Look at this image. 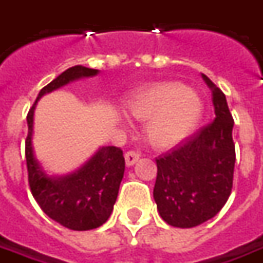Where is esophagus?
Listing matches in <instances>:
<instances>
[{
	"mask_svg": "<svg viewBox=\"0 0 263 263\" xmlns=\"http://www.w3.org/2000/svg\"><path fill=\"white\" fill-rule=\"evenodd\" d=\"M141 158V155L135 152V151H129L125 154V163L126 166H134L138 162V159Z\"/></svg>",
	"mask_w": 263,
	"mask_h": 263,
	"instance_id": "esophagus-1",
	"label": "esophagus"
}]
</instances>
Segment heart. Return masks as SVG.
I'll list each match as a JSON object with an SVG mask.
<instances>
[{"instance_id": "heart-1", "label": "heart", "mask_w": 263, "mask_h": 263, "mask_svg": "<svg viewBox=\"0 0 263 263\" xmlns=\"http://www.w3.org/2000/svg\"><path fill=\"white\" fill-rule=\"evenodd\" d=\"M126 111L134 120L146 121L145 135L152 146L166 149L193 134L203 118L204 103L193 88L165 81L135 94Z\"/></svg>"}]
</instances>
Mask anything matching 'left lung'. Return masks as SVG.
Returning a JSON list of instances; mask_svg holds the SVG:
<instances>
[{
  "mask_svg": "<svg viewBox=\"0 0 263 263\" xmlns=\"http://www.w3.org/2000/svg\"><path fill=\"white\" fill-rule=\"evenodd\" d=\"M214 121L179 146L156 158L154 198L160 217L177 228H192L218 214L231 194L235 145L224 92L209 77Z\"/></svg>",
  "mask_w": 263,
  "mask_h": 263,
  "instance_id": "8db88e82",
  "label": "left lung"
}]
</instances>
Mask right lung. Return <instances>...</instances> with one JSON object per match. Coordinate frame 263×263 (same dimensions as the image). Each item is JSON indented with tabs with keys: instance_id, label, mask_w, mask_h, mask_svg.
Returning <instances> with one entry per match:
<instances>
[{
	"instance_id": "obj_1",
	"label": "right lung",
	"mask_w": 263,
	"mask_h": 263,
	"mask_svg": "<svg viewBox=\"0 0 263 263\" xmlns=\"http://www.w3.org/2000/svg\"><path fill=\"white\" fill-rule=\"evenodd\" d=\"M98 73L100 70L81 65L67 69L39 91L36 101L26 117L25 156L32 194L45 214L60 226L74 231L94 230L109 218L125 171L124 155L120 148L100 146L91 158L76 171L66 175H49L35 155L33 120L37 101L45 94L71 81L94 77Z\"/></svg>"
}]
</instances>
